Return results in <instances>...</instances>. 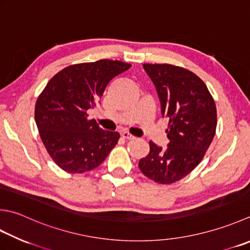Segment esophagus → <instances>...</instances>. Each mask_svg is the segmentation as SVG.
<instances>
[{"label": "esophagus", "mask_w": 250, "mask_h": 250, "mask_svg": "<svg viewBox=\"0 0 250 250\" xmlns=\"http://www.w3.org/2000/svg\"><path fill=\"white\" fill-rule=\"evenodd\" d=\"M121 136L124 139H126V140H133V139H135V136H133L132 134H130L129 132H126V131H124L121 133Z\"/></svg>", "instance_id": "esophagus-1"}]
</instances>
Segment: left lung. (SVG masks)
Wrapping results in <instances>:
<instances>
[{"mask_svg":"<svg viewBox=\"0 0 250 250\" xmlns=\"http://www.w3.org/2000/svg\"><path fill=\"white\" fill-rule=\"evenodd\" d=\"M157 89L161 114L169 120L168 147L149 142L140 170L159 184H172L197 167L213 140L217 108L207 85L194 72L170 63H144Z\"/></svg>","mask_w":250,"mask_h":250,"instance_id":"left-lung-1","label":"left lung"}]
</instances>
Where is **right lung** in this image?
<instances>
[{
  "instance_id": "1",
  "label": "right lung",
  "mask_w": 250,
  "mask_h": 250,
  "mask_svg": "<svg viewBox=\"0 0 250 250\" xmlns=\"http://www.w3.org/2000/svg\"><path fill=\"white\" fill-rule=\"evenodd\" d=\"M131 63L101 60L57 72L39 95L34 118L54 163L69 173L99 167L118 143V132L101 129L87 110L96 106L109 81Z\"/></svg>"
}]
</instances>
